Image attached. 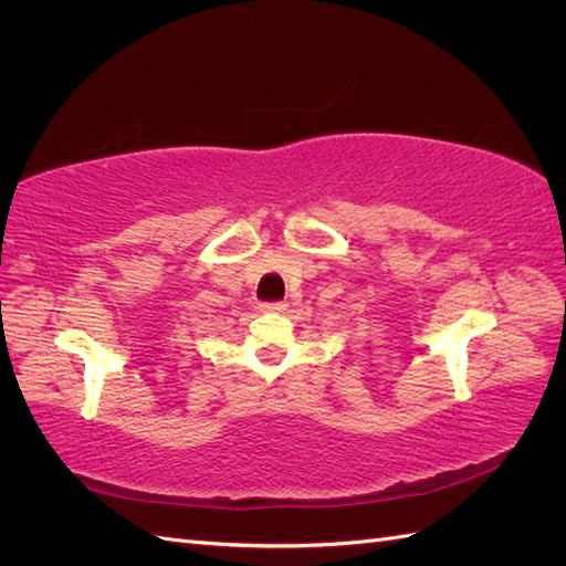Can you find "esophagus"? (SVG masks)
Instances as JSON below:
<instances>
[{
    "label": "esophagus",
    "instance_id": "1",
    "mask_svg": "<svg viewBox=\"0 0 566 566\" xmlns=\"http://www.w3.org/2000/svg\"><path fill=\"white\" fill-rule=\"evenodd\" d=\"M285 304L283 302H264L262 304V312H283Z\"/></svg>",
    "mask_w": 566,
    "mask_h": 566
}]
</instances>
